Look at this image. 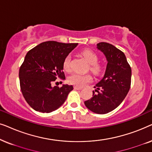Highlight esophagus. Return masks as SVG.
<instances>
[{
  "instance_id": "34e87169",
  "label": "esophagus",
  "mask_w": 152,
  "mask_h": 152,
  "mask_svg": "<svg viewBox=\"0 0 152 152\" xmlns=\"http://www.w3.org/2000/svg\"><path fill=\"white\" fill-rule=\"evenodd\" d=\"M82 88H81V87H78V86H74V89H75V90H82Z\"/></svg>"
}]
</instances>
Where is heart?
I'll list each match as a JSON object with an SVG mask.
<instances>
[{"mask_svg": "<svg viewBox=\"0 0 152 152\" xmlns=\"http://www.w3.org/2000/svg\"><path fill=\"white\" fill-rule=\"evenodd\" d=\"M82 55L86 61L90 64V69L95 74H98L101 71V66L97 63L98 58L94 52L90 50H86L83 51ZM70 60L71 57L70 55L67 56L64 61L63 67L66 71H70ZM92 77L90 75H81L78 73H73L68 77V81L70 84L75 85L78 87H82L88 83L91 82Z\"/></svg>", "mask_w": 152, "mask_h": 152, "instance_id": "heart-1", "label": "heart"}]
</instances>
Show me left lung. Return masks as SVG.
<instances>
[{
    "label": "left lung",
    "mask_w": 152,
    "mask_h": 152,
    "mask_svg": "<svg viewBox=\"0 0 152 152\" xmlns=\"http://www.w3.org/2000/svg\"><path fill=\"white\" fill-rule=\"evenodd\" d=\"M107 61L103 78L94 86L95 94L84 102L90 111L97 114H105L116 109L127 95L131 86L132 68L123 52L106 42L97 44Z\"/></svg>",
    "instance_id": "obj_1"
}]
</instances>
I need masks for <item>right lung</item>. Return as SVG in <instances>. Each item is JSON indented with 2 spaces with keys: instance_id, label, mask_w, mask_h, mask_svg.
<instances>
[{
  "instance_id": "right-lung-1",
  "label": "right lung",
  "mask_w": 152,
  "mask_h": 152,
  "mask_svg": "<svg viewBox=\"0 0 152 152\" xmlns=\"http://www.w3.org/2000/svg\"><path fill=\"white\" fill-rule=\"evenodd\" d=\"M78 43L49 41L28 51L19 69L20 86L25 99L33 109L50 113L59 108L73 89L72 85L52 86L57 77L65 80L63 64Z\"/></svg>"
}]
</instances>
